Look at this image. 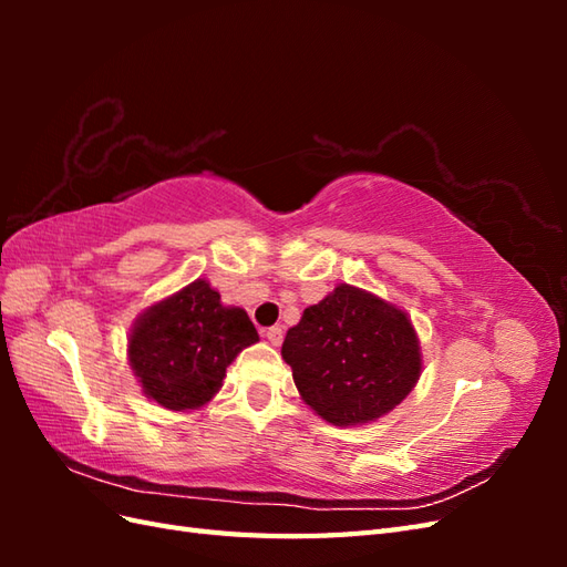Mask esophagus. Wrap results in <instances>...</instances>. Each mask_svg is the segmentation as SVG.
<instances>
[{
	"label": "esophagus",
	"instance_id": "esophagus-1",
	"mask_svg": "<svg viewBox=\"0 0 567 567\" xmlns=\"http://www.w3.org/2000/svg\"><path fill=\"white\" fill-rule=\"evenodd\" d=\"M265 338L271 342V346H281L284 329H281V326H271V329L265 331Z\"/></svg>",
	"mask_w": 567,
	"mask_h": 567
}]
</instances>
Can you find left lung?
Here are the masks:
<instances>
[{"label":"left lung","mask_w":567,"mask_h":567,"mask_svg":"<svg viewBox=\"0 0 567 567\" xmlns=\"http://www.w3.org/2000/svg\"><path fill=\"white\" fill-rule=\"evenodd\" d=\"M281 354L305 404L340 427L385 416L421 375L419 336L406 312L348 284L307 307Z\"/></svg>","instance_id":"left-lung-1"}]
</instances>
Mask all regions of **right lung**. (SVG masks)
Here are the masks:
<instances>
[{
	"label": "right lung",
	"mask_w": 567,
	"mask_h": 567,
	"mask_svg": "<svg viewBox=\"0 0 567 567\" xmlns=\"http://www.w3.org/2000/svg\"><path fill=\"white\" fill-rule=\"evenodd\" d=\"M260 340L241 307H225L205 279H196L134 321L130 367L148 400L188 411L208 404L227 367Z\"/></svg>",
	"instance_id": "right-lung-1"
}]
</instances>
